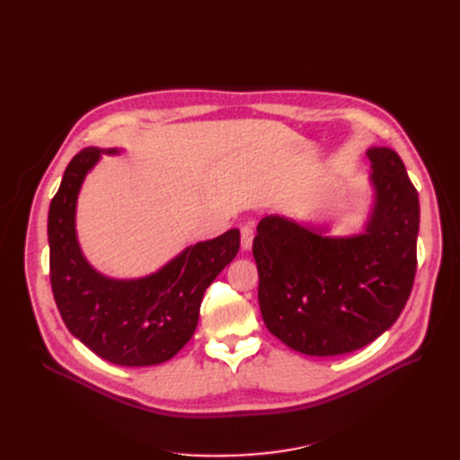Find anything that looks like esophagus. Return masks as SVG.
<instances>
[{
  "instance_id": "34e87169",
  "label": "esophagus",
  "mask_w": 460,
  "mask_h": 460,
  "mask_svg": "<svg viewBox=\"0 0 460 460\" xmlns=\"http://www.w3.org/2000/svg\"><path fill=\"white\" fill-rule=\"evenodd\" d=\"M240 234H242V249H243V252H249V249H252V245H253V235H255L253 226L252 225L242 226Z\"/></svg>"
}]
</instances>
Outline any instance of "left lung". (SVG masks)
Here are the masks:
<instances>
[{"mask_svg":"<svg viewBox=\"0 0 460 460\" xmlns=\"http://www.w3.org/2000/svg\"><path fill=\"white\" fill-rule=\"evenodd\" d=\"M374 207L365 232L332 238L278 215L253 240L259 307L269 332L313 357L351 353L399 318L416 274L419 191L401 157L370 147Z\"/></svg>","mask_w":460,"mask_h":460,"instance_id":"1","label":"left lung"}]
</instances>
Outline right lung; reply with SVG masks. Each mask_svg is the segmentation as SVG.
<instances>
[{
	"mask_svg": "<svg viewBox=\"0 0 460 460\" xmlns=\"http://www.w3.org/2000/svg\"><path fill=\"white\" fill-rule=\"evenodd\" d=\"M102 153L86 147L65 169L48 215L49 280L68 332L109 363L151 367L172 358L191 340L205 289L238 255L240 230L186 247L157 272L113 280L92 269L75 228L76 199Z\"/></svg>",
	"mask_w": 460,
	"mask_h": 460,
	"instance_id": "right-lung-1",
	"label": "right lung"
}]
</instances>
